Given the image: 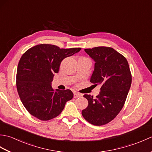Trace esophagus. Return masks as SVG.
Listing matches in <instances>:
<instances>
[{
	"instance_id": "34e87169",
	"label": "esophagus",
	"mask_w": 152,
	"mask_h": 152,
	"mask_svg": "<svg viewBox=\"0 0 152 152\" xmlns=\"http://www.w3.org/2000/svg\"><path fill=\"white\" fill-rule=\"evenodd\" d=\"M82 95L78 92H74V98H78V97H82Z\"/></svg>"
}]
</instances>
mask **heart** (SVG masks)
Listing matches in <instances>:
<instances>
[{
  "instance_id": "obj_1",
  "label": "heart",
  "mask_w": 152,
  "mask_h": 152,
  "mask_svg": "<svg viewBox=\"0 0 152 152\" xmlns=\"http://www.w3.org/2000/svg\"><path fill=\"white\" fill-rule=\"evenodd\" d=\"M81 58H82V59H87V58H85V57H81Z\"/></svg>"
}]
</instances>
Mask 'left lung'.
I'll use <instances>...</instances> for the list:
<instances>
[{
  "instance_id": "left-lung-1",
  "label": "left lung",
  "mask_w": 152,
  "mask_h": 152,
  "mask_svg": "<svg viewBox=\"0 0 152 152\" xmlns=\"http://www.w3.org/2000/svg\"><path fill=\"white\" fill-rule=\"evenodd\" d=\"M85 51L95 62L90 82L101 88L95 98L83 95L88 106L82 114L91 124L103 125L113 120L124 107L131 85V70L126 58L110 47H95Z\"/></svg>"
}]
</instances>
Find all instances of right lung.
<instances>
[{
  "label": "right lung",
  "mask_w": 152,
  "mask_h": 152,
  "mask_svg": "<svg viewBox=\"0 0 152 152\" xmlns=\"http://www.w3.org/2000/svg\"><path fill=\"white\" fill-rule=\"evenodd\" d=\"M80 48H60L52 44H41L23 54L18 64L16 86L27 110L42 121L59 115L66 102L73 97L70 89H53L51 82L59 72L64 58L80 51Z\"/></svg>",
  "instance_id": "right-lung-1"
}]
</instances>
